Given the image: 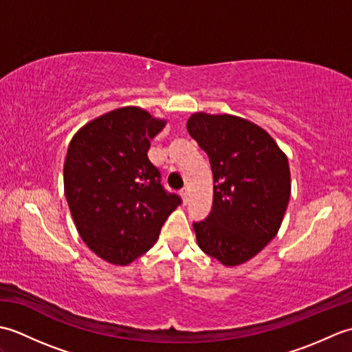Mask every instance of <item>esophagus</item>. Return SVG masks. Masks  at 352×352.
Returning a JSON list of instances; mask_svg holds the SVG:
<instances>
[{"instance_id": "1", "label": "esophagus", "mask_w": 352, "mask_h": 352, "mask_svg": "<svg viewBox=\"0 0 352 352\" xmlns=\"http://www.w3.org/2000/svg\"><path fill=\"white\" fill-rule=\"evenodd\" d=\"M180 195H182V198H183V203L188 204V201H189V190H188V189H183V190L180 192Z\"/></svg>"}]
</instances>
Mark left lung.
<instances>
[{
  "label": "left lung",
  "instance_id": "8db88e82",
  "mask_svg": "<svg viewBox=\"0 0 352 352\" xmlns=\"http://www.w3.org/2000/svg\"><path fill=\"white\" fill-rule=\"evenodd\" d=\"M188 131L213 172V207L193 222L199 248L226 266L248 261L278 233L290 198L287 157L269 134L233 115L193 113Z\"/></svg>",
  "mask_w": 352,
  "mask_h": 352
}]
</instances>
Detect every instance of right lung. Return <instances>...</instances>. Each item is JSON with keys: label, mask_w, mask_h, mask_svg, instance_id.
<instances>
[{"label": "right lung", "mask_w": 352, "mask_h": 352, "mask_svg": "<svg viewBox=\"0 0 352 352\" xmlns=\"http://www.w3.org/2000/svg\"><path fill=\"white\" fill-rule=\"evenodd\" d=\"M164 124L144 109L121 107L81 126L68 146L63 183L74 223L109 263L125 266L145 254L182 204L146 155Z\"/></svg>", "instance_id": "right-lung-1"}]
</instances>
